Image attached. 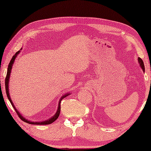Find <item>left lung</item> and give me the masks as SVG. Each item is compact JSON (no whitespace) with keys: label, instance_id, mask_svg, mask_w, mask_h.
Instances as JSON below:
<instances>
[{"label":"left lung","instance_id":"obj_1","mask_svg":"<svg viewBox=\"0 0 151 151\" xmlns=\"http://www.w3.org/2000/svg\"><path fill=\"white\" fill-rule=\"evenodd\" d=\"M138 62H139L140 65H141V68L143 69V70L145 72V66H144V63H143V60H142V59L140 58H138Z\"/></svg>","mask_w":151,"mask_h":151}]
</instances>
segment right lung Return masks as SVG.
<instances>
[{
	"label": "right lung",
	"mask_w": 151,
	"mask_h": 151,
	"mask_svg": "<svg viewBox=\"0 0 151 151\" xmlns=\"http://www.w3.org/2000/svg\"><path fill=\"white\" fill-rule=\"evenodd\" d=\"M20 52V50H19V51L15 53L14 55H13V58H12V59H11V60H10L9 65H8V72H7L6 79H5V81H5V85H6V91L7 96H8V99H9L10 104H11L12 106H13V108H14V109L15 110V112H16L17 114H18V116L20 117V119H21L22 121H23L24 122H26V123H27V124H36V125H48V124H52V123H53L54 121H56L57 119H58V118L59 117V116H60V109H61V108H60V106H61V105H60V103H61V100H62L64 98H65L66 96H68V95H70V94H69V93H68V94H65V96H63L61 99H60V102H59V106H58V111H57V113L55 114V115L53 117H52L51 119H48V120L45 121H41V122H32V121H28V120H26L25 118H23V116H22L20 114V113H19V112L18 111V110H17V109L15 108L14 105H13V102H12V101H11V99H10V97L9 91H8V81H9V79H10V72H11L12 67H13V63H14V61H15V58H16L17 55H18V53Z\"/></svg>",
	"instance_id": "obj_1"
}]
</instances>
